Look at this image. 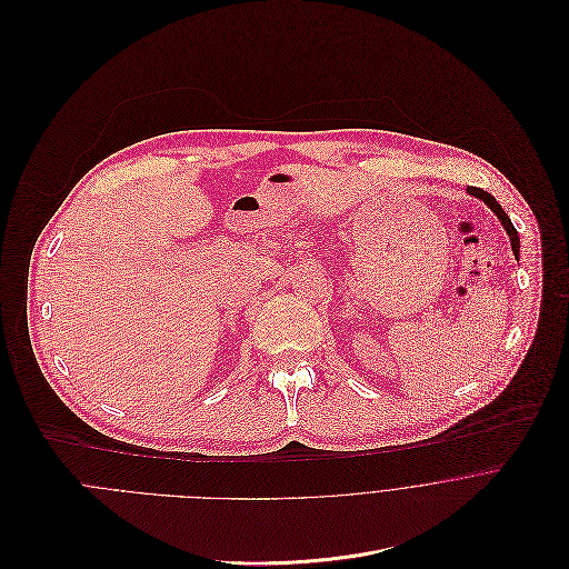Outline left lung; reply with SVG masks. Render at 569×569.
<instances>
[{
    "label": "left lung",
    "instance_id": "left-lung-1",
    "mask_svg": "<svg viewBox=\"0 0 569 569\" xmlns=\"http://www.w3.org/2000/svg\"><path fill=\"white\" fill-rule=\"evenodd\" d=\"M469 192L471 194H476V197H480L496 214H498V219L502 221V226L507 229V233H509V240H511V249H513V256L518 258L520 256V238H518V231L513 229V223H511V219H509V214L502 210V206L496 201V197L493 194H489V192H485L482 188H476V186H469Z\"/></svg>",
    "mask_w": 569,
    "mask_h": 569
}]
</instances>
